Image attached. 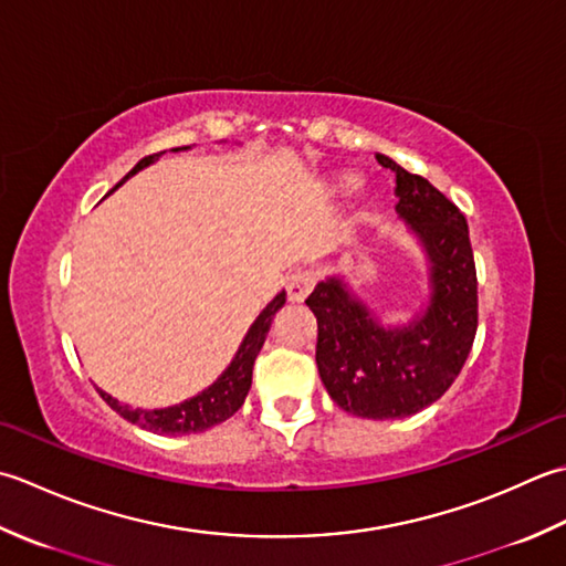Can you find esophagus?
Wrapping results in <instances>:
<instances>
[{
  "mask_svg": "<svg viewBox=\"0 0 566 566\" xmlns=\"http://www.w3.org/2000/svg\"><path fill=\"white\" fill-rule=\"evenodd\" d=\"M317 283V273L313 269H300L293 271L291 279L285 283V293L291 303H303V300L310 295Z\"/></svg>",
  "mask_w": 566,
  "mask_h": 566,
  "instance_id": "esophagus-1",
  "label": "esophagus"
}]
</instances>
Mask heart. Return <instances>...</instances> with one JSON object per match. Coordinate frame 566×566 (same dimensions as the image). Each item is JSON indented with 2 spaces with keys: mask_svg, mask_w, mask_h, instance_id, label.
<instances>
[{
  "mask_svg": "<svg viewBox=\"0 0 566 566\" xmlns=\"http://www.w3.org/2000/svg\"><path fill=\"white\" fill-rule=\"evenodd\" d=\"M356 186H359V178L352 176V172H347V176L339 178V188H342V190H352V188H356Z\"/></svg>",
  "mask_w": 566,
  "mask_h": 566,
  "instance_id": "b5f03b06",
  "label": "heart"
}]
</instances>
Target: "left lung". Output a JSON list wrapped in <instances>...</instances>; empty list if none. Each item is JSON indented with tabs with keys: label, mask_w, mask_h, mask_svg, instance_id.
I'll return each instance as SVG.
<instances>
[{
	"label": "left lung",
	"mask_w": 566,
	"mask_h": 566,
	"mask_svg": "<svg viewBox=\"0 0 566 566\" xmlns=\"http://www.w3.org/2000/svg\"><path fill=\"white\" fill-rule=\"evenodd\" d=\"M396 172L398 214L428 251L432 297L406 329H384L337 279L305 300L317 317L315 361L342 410L368 420H398L432 406L454 384L479 327V283L467 217L428 178L376 156Z\"/></svg>",
	"instance_id": "left-lung-1"
}]
</instances>
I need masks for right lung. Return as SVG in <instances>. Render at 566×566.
I'll list each match as a JSON object with an SVG mask.
<instances>
[{
	"instance_id": "add662e5",
	"label": "right lung",
	"mask_w": 566,
	"mask_h": 566,
	"mask_svg": "<svg viewBox=\"0 0 566 566\" xmlns=\"http://www.w3.org/2000/svg\"><path fill=\"white\" fill-rule=\"evenodd\" d=\"M188 148V146H182ZM164 154H151L138 160V164L126 172L124 180L134 176L136 170H142L144 166L154 164V160ZM122 180V182H124ZM119 182V186H122ZM285 305V293L275 295L269 307L263 310V313L253 322L249 334L241 342V347L234 356L232 366L227 368V371L217 378V384H212L207 390H202L200 396H195L186 402H180L176 408H166V410H129L126 406H122L119 400H114L112 396H107L105 390H97L102 396V400L107 402V406L119 412L124 420H129L138 428L144 430H151L158 434H190V432H202V430H210L214 424L224 422L227 418H232V415L244 406V398L251 388V374H253V361H256V356L263 347V342H266V334L271 329V319L273 315L279 313V310Z\"/></svg>"
}]
</instances>
